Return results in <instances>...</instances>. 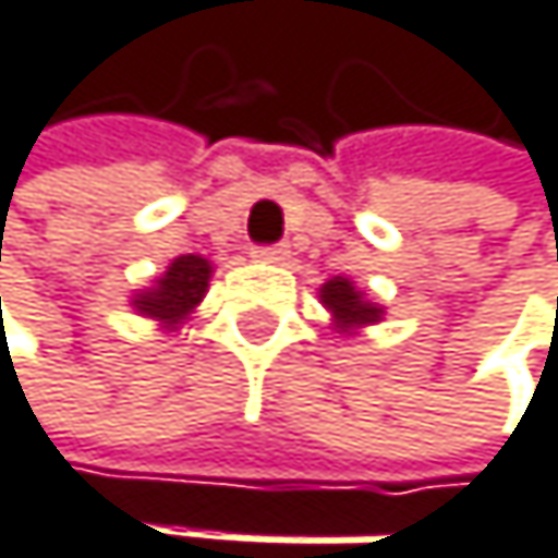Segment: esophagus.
Masks as SVG:
<instances>
[{"mask_svg":"<svg viewBox=\"0 0 558 558\" xmlns=\"http://www.w3.org/2000/svg\"><path fill=\"white\" fill-rule=\"evenodd\" d=\"M256 260H267V264H281L284 256H288V246L284 243H274V246H256L253 250Z\"/></svg>","mask_w":558,"mask_h":558,"instance_id":"34e87169","label":"esophagus"}]
</instances>
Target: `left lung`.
<instances>
[{
  "label": "left lung",
  "instance_id": "obj_1",
  "mask_svg": "<svg viewBox=\"0 0 558 558\" xmlns=\"http://www.w3.org/2000/svg\"><path fill=\"white\" fill-rule=\"evenodd\" d=\"M318 298H322V305L332 312V326L339 332H356L363 326H374L384 315L380 305L366 302L363 291H356L350 277H332V281L318 288Z\"/></svg>",
  "mask_w": 558,
  "mask_h": 558
}]
</instances>
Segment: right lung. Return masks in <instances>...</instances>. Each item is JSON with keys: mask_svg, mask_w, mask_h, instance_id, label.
<instances>
[{"mask_svg": "<svg viewBox=\"0 0 558 558\" xmlns=\"http://www.w3.org/2000/svg\"><path fill=\"white\" fill-rule=\"evenodd\" d=\"M208 277H211V264L205 256L184 253L157 277L154 288L133 294V308L140 315L160 322L163 329H178L205 298Z\"/></svg>", "mask_w": 558, "mask_h": 558, "instance_id": "add662e5", "label": "right lung"}]
</instances>
